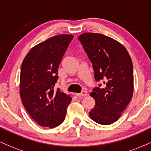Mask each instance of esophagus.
I'll list each match as a JSON object with an SVG mask.
<instances>
[{
	"label": "esophagus",
	"instance_id": "esophagus-1",
	"mask_svg": "<svg viewBox=\"0 0 151 151\" xmlns=\"http://www.w3.org/2000/svg\"><path fill=\"white\" fill-rule=\"evenodd\" d=\"M75 95L77 96H79V97H80V96H86V95H87V91H82L81 93H76Z\"/></svg>",
	"mask_w": 151,
	"mask_h": 151
}]
</instances>
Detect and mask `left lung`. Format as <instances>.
Instances as JSON below:
<instances>
[{
	"label": "left lung",
	"mask_w": 151,
	"mask_h": 151,
	"mask_svg": "<svg viewBox=\"0 0 151 151\" xmlns=\"http://www.w3.org/2000/svg\"><path fill=\"white\" fill-rule=\"evenodd\" d=\"M78 39L92 63L95 79L104 84L90 93L95 106L89 115L97 124L110 125L121 117L133 97L132 60L125 47L104 35L84 32Z\"/></svg>",
	"instance_id": "obj_1"
}]
</instances>
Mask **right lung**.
I'll use <instances>...</instances> for the list:
<instances>
[{"mask_svg":"<svg viewBox=\"0 0 151 151\" xmlns=\"http://www.w3.org/2000/svg\"><path fill=\"white\" fill-rule=\"evenodd\" d=\"M72 35H58L31 48L22 62L20 94L22 104L33 120L49 129L65 119L70 95L54 90L58 67Z\"/></svg>","mask_w":151,"mask_h":151,"instance_id":"obj_1","label":"right lung"}]
</instances>
